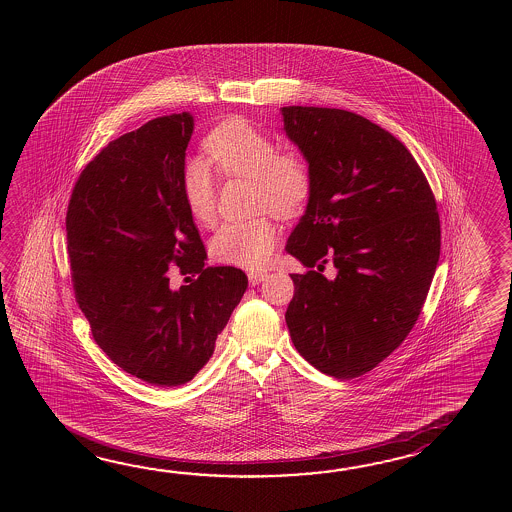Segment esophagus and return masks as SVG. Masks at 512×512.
I'll return each instance as SVG.
<instances>
[{"mask_svg":"<svg viewBox=\"0 0 512 512\" xmlns=\"http://www.w3.org/2000/svg\"><path fill=\"white\" fill-rule=\"evenodd\" d=\"M265 278H267V272L265 271H254L249 274V282H251V285H260Z\"/></svg>","mask_w":512,"mask_h":512,"instance_id":"34e87169","label":"esophagus"}]
</instances>
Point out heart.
Wrapping results in <instances>:
<instances>
[{
	"label": "heart",
	"mask_w": 512,
	"mask_h": 512,
	"mask_svg": "<svg viewBox=\"0 0 512 512\" xmlns=\"http://www.w3.org/2000/svg\"><path fill=\"white\" fill-rule=\"evenodd\" d=\"M208 159L227 177H249L254 183V205L271 208L280 216L298 214L311 197L313 175L302 157L280 153V144L249 120L219 122L205 139ZM181 192L190 216L199 225L216 221V181L199 157L186 161ZM278 227L271 218L234 219L219 227L210 240V254L227 265L258 269L271 258Z\"/></svg>",
	"instance_id": "b5f03b06"
}]
</instances>
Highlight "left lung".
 <instances>
[{"instance_id": "left-lung-1", "label": "left lung", "mask_w": 512, "mask_h": 512, "mask_svg": "<svg viewBox=\"0 0 512 512\" xmlns=\"http://www.w3.org/2000/svg\"><path fill=\"white\" fill-rule=\"evenodd\" d=\"M280 111L313 175L285 245L309 267L291 274L285 322L316 370L353 379L399 348L419 318L441 251L434 194L403 142L371 120L346 109ZM327 262L335 277L323 274Z\"/></svg>"}]
</instances>
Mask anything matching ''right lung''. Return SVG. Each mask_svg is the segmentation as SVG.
Wrapping results in <instances>:
<instances>
[{
	"label": "right lung",
	"mask_w": 512,
	"mask_h": 512,
	"mask_svg": "<svg viewBox=\"0 0 512 512\" xmlns=\"http://www.w3.org/2000/svg\"><path fill=\"white\" fill-rule=\"evenodd\" d=\"M194 117L148 120L87 164L67 208V251L78 307L100 349L133 377L172 388L207 364L249 280L207 267L181 192ZM200 278L181 290L167 271Z\"/></svg>",
	"instance_id": "add662e5"
}]
</instances>
